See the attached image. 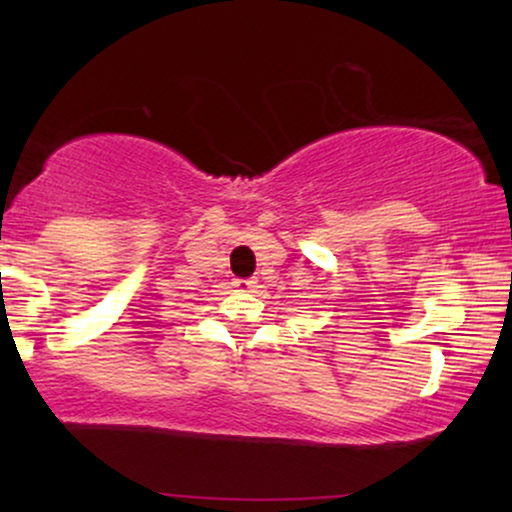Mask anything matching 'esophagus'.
Returning <instances> with one entry per match:
<instances>
[{
  "label": "esophagus",
  "instance_id": "obj_1",
  "mask_svg": "<svg viewBox=\"0 0 512 512\" xmlns=\"http://www.w3.org/2000/svg\"><path fill=\"white\" fill-rule=\"evenodd\" d=\"M233 286H235L237 291H242V293H254L256 279H235Z\"/></svg>",
  "mask_w": 512,
  "mask_h": 512
}]
</instances>
